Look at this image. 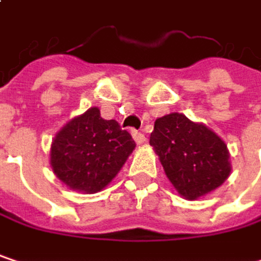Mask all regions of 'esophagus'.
<instances>
[{
	"label": "esophagus",
	"instance_id": "esophagus-1",
	"mask_svg": "<svg viewBox=\"0 0 261 261\" xmlns=\"http://www.w3.org/2000/svg\"><path fill=\"white\" fill-rule=\"evenodd\" d=\"M133 137H134V140H136V143H139V145H142V143H145V140H146V137H145V134H143V133H140V131L133 130Z\"/></svg>",
	"mask_w": 261,
	"mask_h": 261
}]
</instances>
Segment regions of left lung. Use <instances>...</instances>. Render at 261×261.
Returning <instances> with one entry per match:
<instances>
[{
  "label": "left lung",
  "instance_id": "1",
  "mask_svg": "<svg viewBox=\"0 0 261 261\" xmlns=\"http://www.w3.org/2000/svg\"><path fill=\"white\" fill-rule=\"evenodd\" d=\"M149 143L160 157L168 178L187 199L207 195L230 175V154L224 140L181 113L159 118Z\"/></svg>",
  "mask_w": 261,
  "mask_h": 261
}]
</instances>
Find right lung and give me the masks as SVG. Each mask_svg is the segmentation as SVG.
I'll use <instances>...</instances> for the list:
<instances>
[{"label":"right lung","instance_id":"1","mask_svg":"<svg viewBox=\"0 0 261 261\" xmlns=\"http://www.w3.org/2000/svg\"><path fill=\"white\" fill-rule=\"evenodd\" d=\"M136 142L115 119L96 107L68 122L51 146V166L59 180L86 193L102 190L124 166Z\"/></svg>","mask_w":261,"mask_h":261}]
</instances>
